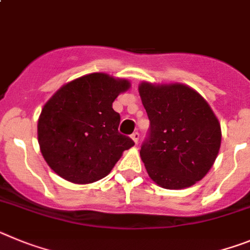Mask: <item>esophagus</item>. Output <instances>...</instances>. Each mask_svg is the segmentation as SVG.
Listing matches in <instances>:
<instances>
[{
    "label": "esophagus",
    "mask_w": 250,
    "mask_h": 250,
    "mask_svg": "<svg viewBox=\"0 0 250 250\" xmlns=\"http://www.w3.org/2000/svg\"><path fill=\"white\" fill-rule=\"evenodd\" d=\"M131 138H132V140H133V142L136 143V145H137L138 140H140V133H138V132H134V133H132Z\"/></svg>",
    "instance_id": "34e87169"
}]
</instances>
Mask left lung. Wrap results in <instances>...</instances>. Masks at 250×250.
I'll return each instance as SVG.
<instances>
[{
    "mask_svg": "<svg viewBox=\"0 0 250 250\" xmlns=\"http://www.w3.org/2000/svg\"><path fill=\"white\" fill-rule=\"evenodd\" d=\"M138 92L151 125L140 151L148 176L168 190L195 185L209 172L220 149L215 113L185 84L142 82Z\"/></svg>",
    "mask_w": 250,
    "mask_h": 250,
    "instance_id": "obj_1",
    "label": "left lung"
}]
</instances>
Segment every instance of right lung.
<instances>
[{
    "instance_id": "right-lung-1",
    "label": "right lung",
    "mask_w": 250,
    "mask_h": 250,
    "mask_svg": "<svg viewBox=\"0 0 250 250\" xmlns=\"http://www.w3.org/2000/svg\"><path fill=\"white\" fill-rule=\"evenodd\" d=\"M131 83L92 73L64 84L45 103L38 122L42 157L60 177L78 185L103 179L134 142L118 132L113 102Z\"/></svg>"
}]
</instances>
